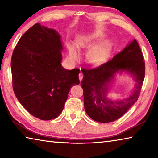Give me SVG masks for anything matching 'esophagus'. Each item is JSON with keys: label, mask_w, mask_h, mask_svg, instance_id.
I'll list each match as a JSON object with an SVG mask.
<instances>
[{"label": "esophagus", "mask_w": 158, "mask_h": 158, "mask_svg": "<svg viewBox=\"0 0 158 158\" xmlns=\"http://www.w3.org/2000/svg\"><path fill=\"white\" fill-rule=\"evenodd\" d=\"M83 77H84V75H83L82 73H80L79 74V78L80 81H81V80H82V79H83Z\"/></svg>", "instance_id": "34e87169"}]
</instances>
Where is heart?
<instances>
[{
    "label": "heart",
    "instance_id": "b5f03b06",
    "mask_svg": "<svg viewBox=\"0 0 158 158\" xmlns=\"http://www.w3.org/2000/svg\"><path fill=\"white\" fill-rule=\"evenodd\" d=\"M101 39V35L93 33L92 35L81 36L77 40V44L79 47H86L95 44ZM110 44L108 42L101 41L93 46L89 53V58L90 62L99 64L105 61L110 52ZM69 56L72 58L76 60L79 57V52L77 48L71 45L69 47Z\"/></svg>",
    "mask_w": 158,
    "mask_h": 158
}]
</instances>
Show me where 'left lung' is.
I'll list each match as a JSON object with an SVG mask.
<instances>
[{
    "label": "left lung",
    "mask_w": 158,
    "mask_h": 158,
    "mask_svg": "<svg viewBox=\"0 0 158 158\" xmlns=\"http://www.w3.org/2000/svg\"><path fill=\"white\" fill-rule=\"evenodd\" d=\"M123 71L132 74L137 81L135 90L124 100H108L107 85L115 74ZM81 71L85 112L95 121L109 123L120 118L137 101L145 77V62L137 40H134L108 62L96 68H84Z\"/></svg>",
    "instance_id": "obj_1"
}]
</instances>
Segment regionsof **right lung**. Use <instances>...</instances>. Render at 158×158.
<instances>
[{"instance_id":"obj_1","label":"right lung","mask_w":158,"mask_h":158,"mask_svg":"<svg viewBox=\"0 0 158 158\" xmlns=\"http://www.w3.org/2000/svg\"><path fill=\"white\" fill-rule=\"evenodd\" d=\"M62 49L58 32L37 23L21 37L12 53L16 97L29 113L43 121L59 116L70 88L79 84V69L61 66Z\"/></svg>"}]
</instances>
